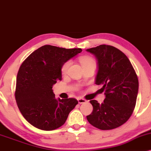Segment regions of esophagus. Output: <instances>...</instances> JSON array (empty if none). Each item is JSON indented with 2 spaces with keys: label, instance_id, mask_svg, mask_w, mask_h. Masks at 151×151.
Returning <instances> with one entry per match:
<instances>
[{
  "label": "esophagus",
  "instance_id": "esophagus-1",
  "mask_svg": "<svg viewBox=\"0 0 151 151\" xmlns=\"http://www.w3.org/2000/svg\"><path fill=\"white\" fill-rule=\"evenodd\" d=\"M78 101L79 103H84L86 102V100H85L84 98H78Z\"/></svg>",
  "mask_w": 151,
  "mask_h": 151
}]
</instances>
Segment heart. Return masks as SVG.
<instances>
[{"instance_id":"obj_1","label":"heart","mask_w":151,"mask_h":151,"mask_svg":"<svg viewBox=\"0 0 151 151\" xmlns=\"http://www.w3.org/2000/svg\"><path fill=\"white\" fill-rule=\"evenodd\" d=\"M80 62L82 65V66L83 67L85 65H87L88 64H92V63H95V60L92 58L91 57H88V56H84V57H81L80 58ZM70 61H66L61 66V72L62 73H65L67 72L69 66H70Z\"/></svg>"}]
</instances>
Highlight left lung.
Returning a JSON list of instances; mask_svg holds the SVG:
<instances>
[{"instance_id": "8db88e82", "label": "left lung", "mask_w": 151, "mask_h": 151, "mask_svg": "<svg viewBox=\"0 0 151 151\" xmlns=\"http://www.w3.org/2000/svg\"><path fill=\"white\" fill-rule=\"evenodd\" d=\"M98 60L95 83L103 85L100 90L106 98L100 104L91 100L92 113L88 121L101 130H111L122 126L133 113L138 91V79L129 59L112 45H100L87 49Z\"/></svg>"}]
</instances>
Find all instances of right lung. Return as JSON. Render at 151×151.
Instances as JSON below:
<instances>
[{"label":"right lung","mask_w":151,"mask_h":151,"mask_svg":"<svg viewBox=\"0 0 151 151\" xmlns=\"http://www.w3.org/2000/svg\"><path fill=\"white\" fill-rule=\"evenodd\" d=\"M82 51L45 45L33 52L18 72L15 97L21 114L38 129L53 130L65 123L78 103L75 98L56 100L53 84L61 80V66Z\"/></svg>","instance_id":"add662e5"}]
</instances>
